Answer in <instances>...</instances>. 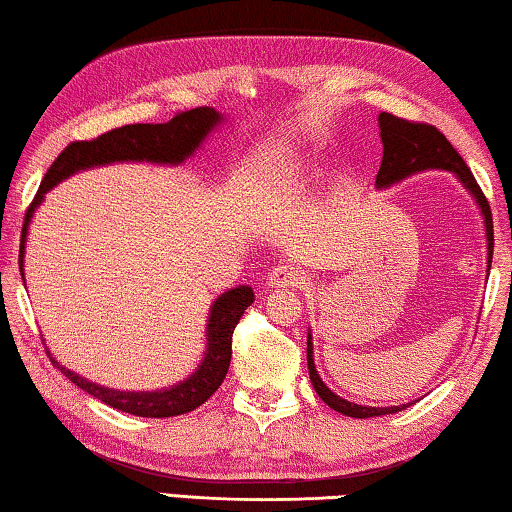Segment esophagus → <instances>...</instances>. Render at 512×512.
Wrapping results in <instances>:
<instances>
[{"mask_svg": "<svg viewBox=\"0 0 512 512\" xmlns=\"http://www.w3.org/2000/svg\"><path fill=\"white\" fill-rule=\"evenodd\" d=\"M306 281L304 270L295 265H274L267 274V286L272 288H299Z\"/></svg>", "mask_w": 512, "mask_h": 512, "instance_id": "esophagus-1", "label": "esophagus"}]
</instances>
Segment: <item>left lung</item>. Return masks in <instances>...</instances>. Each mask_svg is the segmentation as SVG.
<instances>
[{
    "instance_id": "obj_1",
    "label": "left lung",
    "mask_w": 512,
    "mask_h": 512,
    "mask_svg": "<svg viewBox=\"0 0 512 512\" xmlns=\"http://www.w3.org/2000/svg\"><path fill=\"white\" fill-rule=\"evenodd\" d=\"M379 131H381V142H383V158H381V170L376 174V188L385 190L395 183H401L413 174L429 172V170H445L451 172L454 177L463 183V188L474 197L476 206H479L483 226H485V245H488V272L492 265V213L488 201H485L483 192L476 183L474 174L469 172L467 163L463 161L451 142L442 136V133L431 127V124H417L401 120L390 113L379 115ZM306 358H308V376H311V383L317 395L324 401L326 406L338 410V413L347 417H358V420H367V417H381V415H392L399 413V410L408 408L413 401L401 406H360L354 401L342 399L340 395L326 385L320 374H317L315 360H313V335L308 331V342H306Z\"/></svg>"
}]
</instances>
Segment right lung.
<instances>
[{
	"mask_svg": "<svg viewBox=\"0 0 512 512\" xmlns=\"http://www.w3.org/2000/svg\"><path fill=\"white\" fill-rule=\"evenodd\" d=\"M224 115L211 106H199L192 111L174 115L165 124H127L113 129L95 140H81L67 145L61 156L49 167L43 183L33 197L22 226L20 240V272L24 274V247H27L29 224L33 213L43 204L45 195L72 174L104 167L113 163H152V165H181L204 145V140L220 127ZM24 281V279H22ZM27 283V281H24ZM254 304L251 286H238L222 292L211 304L206 320V351L197 370L188 379L161 390H115L92 383L81 374L67 370L47 349L49 360L63 376L79 385L90 397L104 401L106 406L138 417H174L190 413L220 388L231 363V338L242 313Z\"/></svg>",
	"mask_w": 512,
	"mask_h": 512,
	"instance_id": "right-lung-1",
	"label": "right lung"
}]
</instances>
